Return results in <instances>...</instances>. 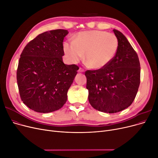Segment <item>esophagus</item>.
I'll return each instance as SVG.
<instances>
[{
    "mask_svg": "<svg viewBox=\"0 0 158 158\" xmlns=\"http://www.w3.org/2000/svg\"><path fill=\"white\" fill-rule=\"evenodd\" d=\"M84 69L81 68V67H80L79 69H78V73H84Z\"/></svg>",
    "mask_w": 158,
    "mask_h": 158,
    "instance_id": "1",
    "label": "esophagus"
}]
</instances>
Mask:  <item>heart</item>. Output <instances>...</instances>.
<instances>
[{
	"mask_svg": "<svg viewBox=\"0 0 158 158\" xmlns=\"http://www.w3.org/2000/svg\"><path fill=\"white\" fill-rule=\"evenodd\" d=\"M118 47L115 35L98 30L80 32L74 41L64 44V52L71 62H78L85 52V62L95 69L107 66L115 57Z\"/></svg>",
	"mask_w": 158,
	"mask_h": 158,
	"instance_id": "b5f03b06",
	"label": "heart"
}]
</instances>
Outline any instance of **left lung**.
Here are the masks:
<instances>
[{
	"label": "left lung",
	"instance_id": "8db88e82",
	"mask_svg": "<svg viewBox=\"0 0 158 158\" xmlns=\"http://www.w3.org/2000/svg\"><path fill=\"white\" fill-rule=\"evenodd\" d=\"M113 31L119 42L114 59L102 69L85 73L90 104L107 113L129 107L140 84V64L136 52L121 32L116 29Z\"/></svg>",
	"mask_w": 158,
	"mask_h": 158
}]
</instances>
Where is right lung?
<instances>
[{
	"mask_svg": "<svg viewBox=\"0 0 158 158\" xmlns=\"http://www.w3.org/2000/svg\"><path fill=\"white\" fill-rule=\"evenodd\" d=\"M67 30L39 35L22 51L17 71L20 98L29 109L48 113L62 107L79 67L66 65L63 40Z\"/></svg>",
	"mask_w": 158,
	"mask_h": 158,
	"instance_id": "add662e5",
	"label": "right lung"
}]
</instances>
